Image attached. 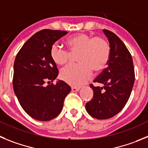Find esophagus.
<instances>
[{
	"instance_id": "1",
	"label": "esophagus",
	"mask_w": 148,
	"mask_h": 148,
	"mask_svg": "<svg viewBox=\"0 0 148 148\" xmlns=\"http://www.w3.org/2000/svg\"><path fill=\"white\" fill-rule=\"evenodd\" d=\"M79 90V88L77 87H71V90L73 92H76V91H78Z\"/></svg>"
}]
</instances>
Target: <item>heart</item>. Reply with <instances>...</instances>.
<instances>
[{
	"label": "heart",
	"instance_id": "obj_1",
	"mask_svg": "<svg viewBox=\"0 0 148 148\" xmlns=\"http://www.w3.org/2000/svg\"><path fill=\"white\" fill-rule=\"evenodd\" d=\"M69 47L65 49L54 44L50 50L53 62L59 66L69 63L71 54L78 53V64L70 65L61 71L60 77L64 82L73 86H80L86 83L96 71H102L110 60V46L102 37L90 34H77L66 40Z\"/></svg>",
	"mask_w": 148,
	"mask_h": 148
}]
</instances>
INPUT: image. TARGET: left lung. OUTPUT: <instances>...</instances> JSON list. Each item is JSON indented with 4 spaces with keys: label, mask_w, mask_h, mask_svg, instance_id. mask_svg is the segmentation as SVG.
Returning a JSON list of instances; mask_svg holds the SVG:
<instances>
[{
    "label": "left lung",
    "mask_w": 148,
    "mask_h": 148,
    "mask_svg": "<svg viewBox=\"0 0 148 148\" xmlns=\"http://www.w3.org/2000/svg\"><path fill=\"white\" fill-rule=\"evenodd\" d=\"M110 46L108 67L94 80L103 84V87L90 84L94 97L86 104L87 112L94 118L107 119L116 115L128 101L134 80V62L130 51L112 32L103 29Z\"/></svg>",
    "instance_id": "obj_1"
}]
</instances>
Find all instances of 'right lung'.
<instances>
[{
  "label": "right lung",
  "mask_w": 148,
  "mask_h": 148,
  "mask_svg": "<svg viewBox=\"0 0 148 148\" xmlns=\"http://www.w3.org/2000/svg\"><path fill=\"white\" fill-rule=\"evenodd\" d=\"M66 31L42 29L29 38L16 55L13 88L26 114L39 121L58 116L71 87L64 81H53L59 71L50 56L56 41L67 34Z\"/></svg>",
  "instance_id": "add662e5"
}]
</instances>
